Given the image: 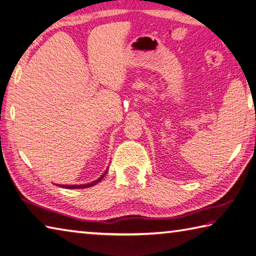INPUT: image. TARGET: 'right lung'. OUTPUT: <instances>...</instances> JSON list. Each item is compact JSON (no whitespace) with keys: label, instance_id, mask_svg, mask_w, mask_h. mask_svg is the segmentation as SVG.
I'll use <instances>...</instances> for the list:
<instances>
[{"label":"right lung","instance_id":"add662e5","mask_svg":"<svg viewBox=\"0 0 256 256\" xmlns=\"http://www.w3.org/2000/svg\"><path fill=\"white\" fill-rule=\"evenodd\" d=\"M108 168H106V170L102 174V175L96 179V180H94V182H90V184H58L59 187H62V188H67V189H79V188H88V187H92L94 186V184H96L98 182H100L102 179H103V177L106 176V172H108Z\"/></svg>","mask_w":256,"mask_h":256}]
</instances>
